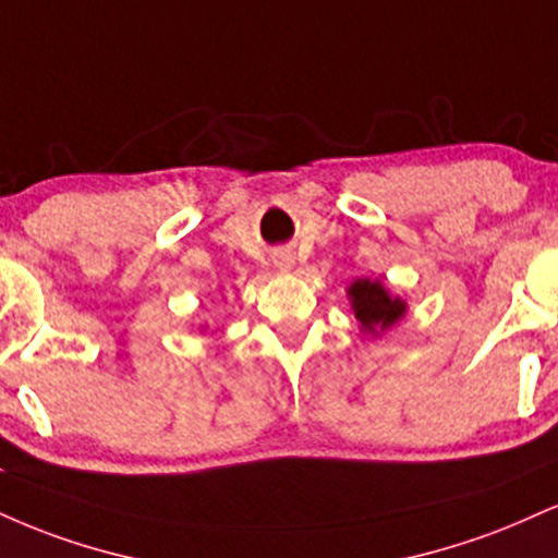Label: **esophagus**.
<instances>
[{
  "mask_svg": "<svg viewBox=\"0 0 558 558\" xmlns=\"http://www.w3.org/2000/svg\"><path fill=\"white\" fill-rule=\"evenodd\" d=\"M275 265H278L280 270H288V267L293 265V257H291V254H280V257L275 259Z\"/></svg>",
  "mask_w": 558,
  "mask_h": 558,
  "instance_id": "obj_1",
  "label": "esophagus"
}]
</instances>
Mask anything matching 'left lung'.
Wrapping results in <instances>:
<instances>
[{
  "mask_svg": "<svg viewBox=\"0 0 558 558\" xmlns=\"http://www.w3.org/2000/svg\"><path fill=\"white\" fill-rule=\"evenodd\" d=\"M348 296H351L355 319L366 332L387 330L405 314V304L389 296L381 283H372V280H355Z\"/></svg>",
  "mask_w": 558,
  "mask_h": 558,
  "instance_id": "8db88e82",
  "label": "left lung"
}]
</instances>
